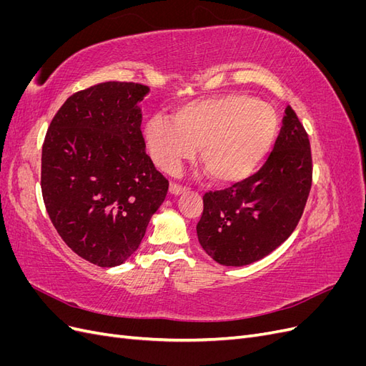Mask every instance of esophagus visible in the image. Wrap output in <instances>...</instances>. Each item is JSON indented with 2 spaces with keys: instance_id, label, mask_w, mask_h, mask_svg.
<instances>
[{
  "instance_id": "esophagus-1",
  "label": "esophagus",
  "mask_w": 366,
  "mask_h": 366,
  "mask_svg": "<svg viewBox=\"0 0 366 366\" xmlns=\"http://www.w3.org/2000/svg\"><path fill=\"white\" fill-rule=\"evenodd\" d=\"M184 192V187L179 186V184H171L169 186V194L171 195H180Z\"/></svg>"
}]
</instances>
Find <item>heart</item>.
Returning <instances> with one entry per match:
<instances>
[{
	"label": "heart",
	"instance_id": "heart-1",
	"mask_svg": "<svg viewBox=\"0 0 366 366\" xmlns=\"http://www.w3.org/2000/svg\"><path fill=\"white\" fill-rule=\"evenodd\" d=\"M276 109L244 93L200 99L180 107L174 122L151 119L145 140L159 168L175 174L200 149V164L215 183L246 179L267 156L278 134Z\"/></svg>",
	"mask_w": 366,
	"mask_h": 366
}]
</instances>
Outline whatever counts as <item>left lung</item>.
Returning <instances> with one entry per match:
<instances>
[{
	"label": "left lung",
	"mask_w": 366,
	"mask_h": 366,
	"mask_svg": "<svg viewBox=\"0 0 366 366\" xmlns=\"http://www.w3.org/2000/svg\"><path fill=\"white\" fill-rule=\"evenodd\" d=\"M312 187V151L292 107L285 108L270 157L249 179L203 197L197 235L221 265L262 259L292 235Z\"/></svg>",
	"instance_id": "1"
}]
</instances>
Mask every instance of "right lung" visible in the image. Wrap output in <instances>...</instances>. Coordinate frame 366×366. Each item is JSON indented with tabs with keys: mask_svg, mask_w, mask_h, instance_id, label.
<instances>
[{
	"mask_svg": "<svg viewBox=\"0 0 366 366\" xmlns=\"http://www.w3.org/2000/svg\"><path fill=\"white\" fill-rule=\"evenodd\" d=\"M147 85L104 82L70 96L42 145L41 189L54 229L74 253L116 267L134 253L168 180L145 152Z\"/></svg>",
	"mask_w": 366,
	"mask_h": 366,
	"instance_id": "obj_1",
	"label": "right lung"
}]
</instances>
